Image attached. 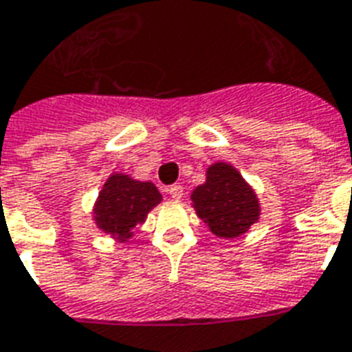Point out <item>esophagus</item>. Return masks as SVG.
<instances>
[{"label":"esophagus","instance_id":"1","mask_svg":"<svg viewBox=\"0 0 352 352\" xmlns=\"http://www.w3.org/2000/svg\"><path fill=\"white\" fill-rule=\"evenodd\" d=\"M168 193H170V197L173 199V201H181L182 195H184V188H182L181 184H175V186H171L170 190H168Z\"/></svg>","mask_w":352,"mask_h":352}]
</instances>
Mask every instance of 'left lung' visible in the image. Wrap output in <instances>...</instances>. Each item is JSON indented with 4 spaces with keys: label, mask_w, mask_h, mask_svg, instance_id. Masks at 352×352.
<instances>
[{
    "label": "left lung",
    "mask_w": 352,
    "mask_h": 352,
    "mask_svg": "<svg viewBox=\"0 0 352 352\" xmlns=\"http://www.w3.org/2000/svg\"><path fill=\"white\" fill-rule=\"evenodd\" d=\"M191 204L219 239L244 235L260 219L255 190L230 162H215L206 170V182L193 190Z\"/></svg>",
    "instance_id": "1"
}]
</instances>
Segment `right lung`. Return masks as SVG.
Segmentation results:
<instances>
[{"instance_id": "1", "label": "right lung", "mask_w": 352, "mask_h": 352, "mask_svg": "<svg viewBox=\"0 0 352 352\" xmlns=\"http://www.w3.org/2000/svg\"><path fill=\"white\" fill-rule=\"evenodd\" d=\"M162 201L153 182L131 179L126 173H111L102 184L96 204L94 221L117 242H128L137 226L144 224L148 213Z\"/></svg>"}]
</instances>
